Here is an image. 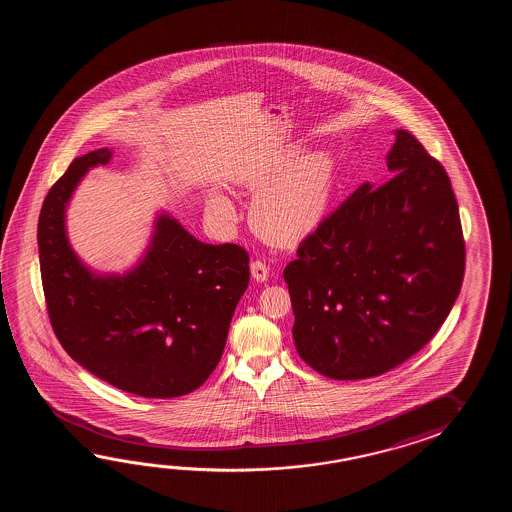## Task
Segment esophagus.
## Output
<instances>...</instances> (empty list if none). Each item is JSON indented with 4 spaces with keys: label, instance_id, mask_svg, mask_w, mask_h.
Listing matches in <instances>:
<instances>
[{
    "label": "esophagus",
    "instance_id": "34e87169",
    "mask_svg": "<svg viewBox=\"0 0 512 512\" xmlns=\"http://www.w3.org/2000/svg\"><path fill=\"white\" fill-rule=\"evenodd\" d=\"M252 278L258 282H265L269 278V267L263 260H254L251 263Z\"/></svg>",
    "mask_w": 512,
    "mask_h": 512
}]
</instances>
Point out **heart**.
I'll return each instance as SVG.
<instances>
[{
    "instance_id": "1",
    "label": "heart",
    "mask_w": 512,
    "mask_h": 512,
    "mask_svg": "<svg viewBox=\"0 0 512 512\" xmlns=\"http://www.w3.org/2000/svg\"><path fill=\"white\" fill-rule=\"evenodd\" d=\"M293 157L287 155L282 163L272 164L249 177V185L260 188L282 170ZM333 161L326 152L302 155L269 186L261 188L252 203V221L278 240H294L307 234L322 218L331 192ZM210 212L230 218L232 208L225 197L214 196L208 203Z\"/></svg>"
}]
</instances>
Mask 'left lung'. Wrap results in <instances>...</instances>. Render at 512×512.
<instances>
[{
	"mask_svg": "<svg viewBox=\"0 0 512 512\" xmlns=\"http://www.w3.org/2000/svg\"><path fill=\"white\" fill-rule=\"evenodd\" d=\"M364 183L300 241L283 280L296 351L337 381L377 377L425 348L456 302L465 240L443 164L410 131Z\"/></svg>",
	"mask_w": 512,
	"mask_h": 512,
	"instance_id": "left-lung-1",
	"label": "left lung"
}]
</instances>
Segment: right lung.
<instances>
[{
  "label": "right lung",
  "mask_w": 512,
  "mask_h": 512,
  "mask_svg": "<svg viewBox=\"0 0 512 512\" xmlns=\"http://www.w3.org/2000/svg\"><path fill=\"white\" fill-rule=\"evenodd\" d=\"M109 159L108 148L77 157L45 196L38 249L49 320L69 357L98 379L148 399L186 395L223 355L251 278L249 254L196 240L161 216L133 271L106 278L87 271L69 247L64 214L78 181Z\"/></svg>",
  "instance_id": "add662e5"
}]
</instances>
